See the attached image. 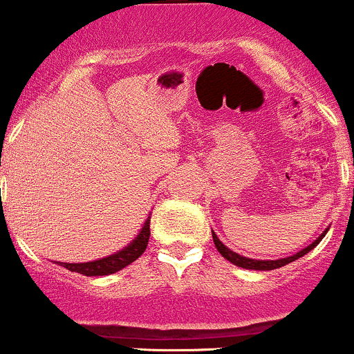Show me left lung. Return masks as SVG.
<instances>
[{
	"label": "left lung",
	"mask_w": 354,
	"mask_h": 354,
	"mask_svg": "<svg viewBox=\"0 0 354 354\" xmlns=\"http://www.w3.org/2000/svg\"><path fill=\"white\" fill-rule=\"evenodd\" d=\"M212 234H213V243H215V246H216V250H218V253L222 254V257L225 258V260H229L230 263L237 265V267L248 268V270H274V268H281V267H284V265H288V263H291V261L297 260V258L304 257V254H306L308 251L313 250V248L317 246V244L320 243L322 239H324V236H325V234H327V230H324V232H322L320 236H318L317 239H315L313 243L310 244V246H306V248H304V250H301L299 253L292 254V257H288V258H281V260H253V258L241 257V254H237V253H234V251H230L229 248H227L225 244H223L222 241H220L218 237H216L215 232H212Z\"/></svg>",
	"instance_id": "obj_1"
}]
</instances>
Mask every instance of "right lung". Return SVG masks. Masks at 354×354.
<instances>
[{
  "label": "right lung",
  "mask_w": 354,
  "mask_h": 354,
  "mask_svg": "<svg viewBox=\"0 0 354 354\" xmlns=\"http://www.w3.org/2000/svg\"><path fill=\"white\" fill-rule=\"evenodd\" d=\"M151 215V213H149ZM149 218L142 225L141 232L138 234L134 241H132L129 246H125L124 250L117 251V253L110 254L106 258H100V260L94 261H86V263H58L62 267H65L66 270L70 272H77V274L87 275V277H96V275H110L115 274V272L122 270L127 265H131L132 261L138 260L142 253H145L146 246H148L149 241Z\"/></svg>",
  "instance_id": "add662e5"
}]
</instances>
